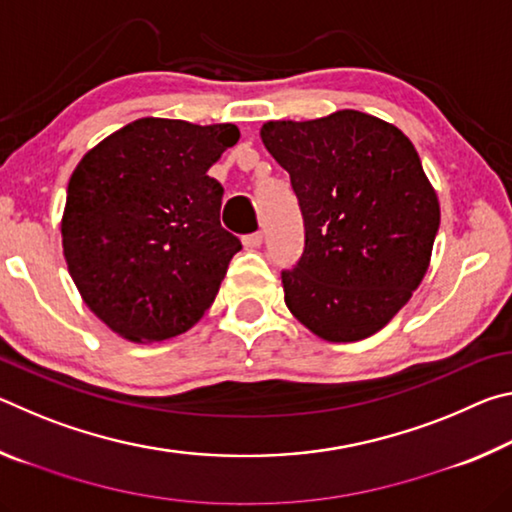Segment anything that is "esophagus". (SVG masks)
Instances as JSON below:
<instances>
[{
  "mask_svg": "<svg viewBox=\"0 0 512 512\" xmlns=\"http://www.w3.org/2000/svg\"><path fill=\"white\" fill-rule=\"evenodd\" d=\"M241 241H244V246H246L248 250H255V248L262 246L264 235H262V232H250V235H246Z\"/></svg>",
  "mask_w": 512,
  "mask_h": 512,
  "instance_id": "esophagus-1",
  "label": "esophagus"
}]
</instances>
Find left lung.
<instances>
[{
    "mask_svg": "<svg viewBox=\"0 0 512 512\" xmlns=\"http://www.w3.org/2000/svg\"><path fill=\"white\" fill-rule=\"evenodd\" d=\"M262 142L289 171L305 250L282 271L284 302L316 336L352 343L379 332L429 268L436 189L400 128L359 110L266 121Z\"/></svg>",
    "mask_w": 512,
    "mask_h": 512,
    "instance_id": "1",
    "label": "left lung"
}]
</instances>
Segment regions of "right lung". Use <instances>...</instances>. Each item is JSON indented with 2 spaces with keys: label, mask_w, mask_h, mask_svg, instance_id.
<instances>
[{
  "label": "right lung",
  "mask_w": 512,
  "mask_h": 512,
  "mask_svg": "<svg viewBox=\"0 0 512 512\" xmlns=\"http://www.w3.org/2000/svg\"><path fill=\"white\" fill-rule=\"evenodd\" d=\"M235 124L144 117L83 155L67 185L63 255L85 305L135 343L187 332L219 293L241 241L221 228L207 169Z\"/></svg>",
  "instance_id": "obj_1"
}]
</instances>
